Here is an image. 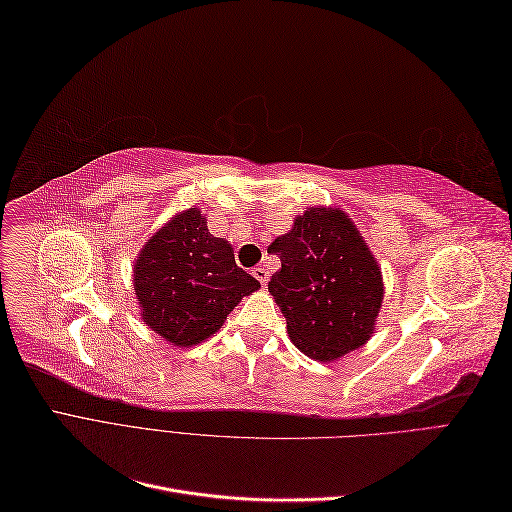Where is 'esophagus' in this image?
I'll return each instance as SVG.
<instances>
[{"mask_svg":"<svg viewBox=\"0 0 512 512\" xmlns=\"http://www.w3.org/2000/svg\"><path fill=\"white\" fill-rule=\"evenodd\" d=\"M252 275L256 277V280H258L262 286H267V282H269V269H267L265 265L254 267V269H252Z\"/></svg>","mask_w":512,"mask_h":512,"instance_id":"34e87169","label":"esophagus"}]
</instances>
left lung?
<instances>
[{
  "mask_svg": "<svg viewBox=\"0 0 512 512\" xmlns=\"http://www.w3.org/2000/svg\"><path fill=\"white\" fill-rule=\"evenodd\" d=\"M269 252L282 269L269 292L286 318L290 342L316 361H337L374 335L384 299L378 262L339 207H309Z\"/></svg>",
  "mask_w": 512,
  "mask_h": 512,
  "instance_id": "obj_1",
  "label": "left lung"
}]
</instances>
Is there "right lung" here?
Listing matches in <instances>:
<instances>
[{"mask_svg": "<svg viewBox=\"0 0 512 512\" xmlns=\"http://www.w3.org/2000/svg\"><path fill=\"white\" fill-rule=\"evenodd\" d=\"M132 282L141 320L179 348L218 333L239 301L260 288L237 267L232 245L211 235L196 207L179 211L147 239Z\"/></svg>", "mask_w": 512, "mask_h": 512, "instance_id": "add662e5", "label": "right lung"}]
</instances>
